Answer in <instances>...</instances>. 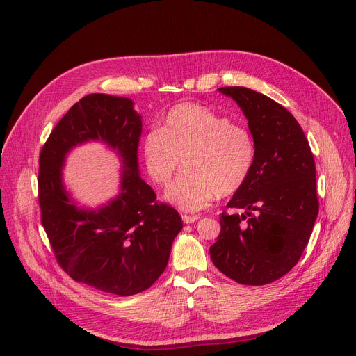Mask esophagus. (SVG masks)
Instances as JSON below:
<instances>
[{"label":"esophagus","mask_w":356,"mask_h":356,"mask_svg":"<svg viewBox=\"0 0 356 356\" xmlns=\"http://www.w3.org/2000/svg\"><path fill=\"white\" fill-rule=\"evenodd\" d=\"M199 218H200L199 215H183V216H181V219H183L184 223H193V222H196Z\"/></svg>","instance_id":"obj_1"}]
</instances>
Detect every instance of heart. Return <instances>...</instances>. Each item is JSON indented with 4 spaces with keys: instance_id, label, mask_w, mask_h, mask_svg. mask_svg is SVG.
I'll return each instance as SVG.
<instances>
[{
    "instance_id": "b5f03b06",
    "label": "heart",
    "mask_w": 356,
    "mask_h": 356,
    "mask_svg": "<svg viewBox=\"0 0 356 356\" xmlns=\"http://www.w3.org/2000/svg\"><path fill=\"white\" fill-rule=\"evenodd\" d=\"M147 172L159 186H167L184 165L165 199L184 212L208 208L216 196L236 193L251 175L255 144L250 131L229 122L199 104H180L167 112L160 131L144 137Z\"/></svg>"
}]
</instances>
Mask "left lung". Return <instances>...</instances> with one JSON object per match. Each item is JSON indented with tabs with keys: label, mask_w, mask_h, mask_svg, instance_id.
Masks as SVG:
<instances>
[{
	"label": "left lung",
	"mask_w": 356,
	"mask_h": 356,
	"mask_svg": "<svg viewBox=\"0 0 356 356\" xmlns=\"http://www.w3.org/2000/svg\"><path fill=\"white\" fill-rule=\"evenodd\" d=\"M244 112L255 144L250 177L220 215L209 248L215 267L245 286H264L300 259L319 213L316 165L300 124L290 112L244 86L219 88Z\"/></svg>",
	"instance_id": "1"
}]
</instances>
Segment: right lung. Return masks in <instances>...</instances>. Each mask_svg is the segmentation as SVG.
I'll return each instance as SVG.
<instances>
[{"instance_id": "1", "label": "right lung", "mask_w": 356, "mask_h": 356, "mask_svg": "<svg viewBox=\"0 0 356 356\" xmlns=\"http://www.w3.org/2000/svg\"><path fill=\"white\" fill-rule=\"evenodd\" d=\"M140 136L141 117L133 101L90 93L54 127L39 160L42 223L59 266L74 282L115 296L152 287L183 228L177 211L159 202L140 177ZM89 139L104 140L123 159L120 195L95 211L78 207L61 181L65 154Z\"/></svg>"}]
</instances>
